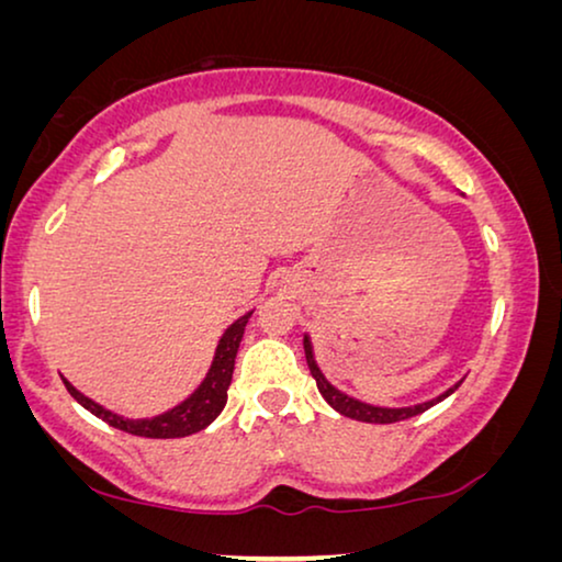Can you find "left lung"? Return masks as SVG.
<instances>
[{
  "label": "left lung",
  "mask_w": 562,
  "mask_h": 562,
  "mask_svg": "<svg viewBox=\"0 0 562 562\" xmlns=\"http://www.w3.org/2000/svg\"><path fill=\"white\" fill-rule=\"evenodd\" d=\"M304 356H306V366H310V371L314 375V381H317V389L319 394L325 396V402L333 406L335 412L345 414V417L350 419H358V422H371V425H391V422H402V419H409V417H417V414L427 412L429 406L440 404L442 398H448L452 391H456L460 386V381L456 383V386L442 391L440 396L429 398V402H422V404H414V406H375V404H366L360 402V398L356 396H348L342 394L340 389H335L333 383H329L325 379V373L319 371L317 360H314V348H312V340L310 335H304Z\"/></svg>",
  "instance_id": "8db88e82"
}]
</instances>
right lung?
Wrapping results in <instances>:
<instances>
[{"instance_id":"obj_1","label":"right lung","mask_w":562,"mask_h":562,"mask_svg":"<svg viewBox=\"0 0 562 562\" xmlns=\"http://www.w3.org/2000/svg\"><path fill=\"white\" fill-rule=\"evenodd\" d=\"M250 314H243L240 319H235L225 333H222L217 350H214L212 366L206 371L204 381L191 391V394L183 398L181 404L171 406V409L164 414H156V417H143V419H133V417H122V414L106 409V406L97 404L94 398L83 396L74 383H68L64 375L68 394H71L76 402H79L83 409H89L94 417H99L106 425L114 429H122L127 435H137V437H153V440H171V437H187L194 435L199 429L210 427L214 419L220 417V412L225 409L227 404V389L229 381H233V371H235V356L237 348H240L245 325H248Z\"/></svg>"}]
</instances>
